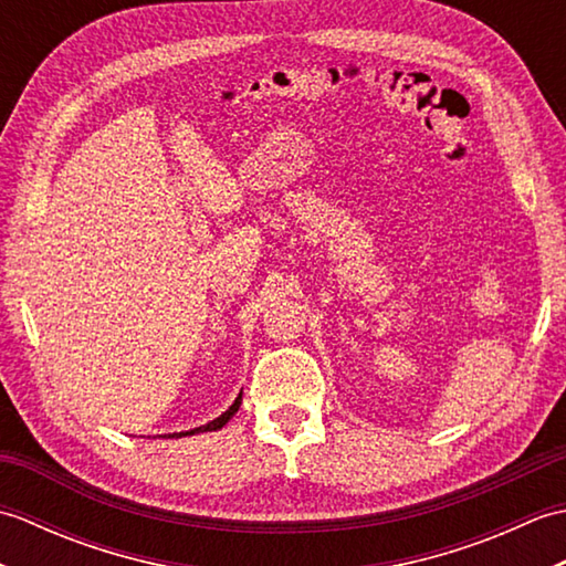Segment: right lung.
<instances>
[{"label": "right lung", "mask_w": 566, "mask_h": 566, "mask_svg": "<svg viewBox=\"0 0 566 566\" xmlns=\"http://www.w3.org/2000/svg\"><path fill=\"white\" fill-rule=\"evenodd\" d=\"M240 403H243V391L238 394V399L231 403V408H228L226 413H221L219 418H213L211 423H207V426H199V428H195V430H185V432H172V436H163V438H185V436H195V432H209V430H219V428H223L228 420H231L233 416H235V411L240 408Z\"/></svg>", "instance_id": "obj_1"}]
</instances>
